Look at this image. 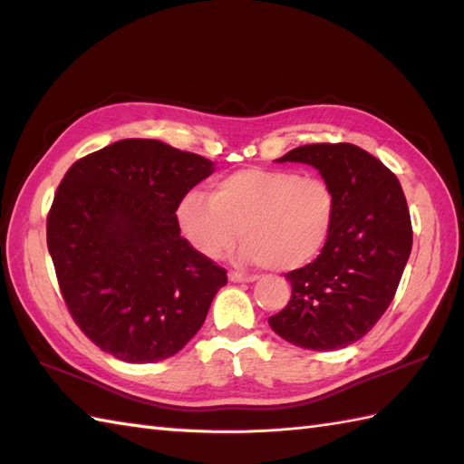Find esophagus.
Returning <instances> with one entry per match:
<instances>
[{
  "instance_id": "esophagus-1",
  "label": "esophagus",
  "mask_w": 464,
  "mask_h": 464,
  "mask_svg": "<svg viewBox=\"0 0 464 464\" xmlns=\"http://www.w3.org/2000/svg\"><path fill=\"white\" fill-rule=\"evenodd\" d=\"M230 282H254L256 276H248V274H242V272H230L228 274Z\"/></svg>"
}]
</instances>
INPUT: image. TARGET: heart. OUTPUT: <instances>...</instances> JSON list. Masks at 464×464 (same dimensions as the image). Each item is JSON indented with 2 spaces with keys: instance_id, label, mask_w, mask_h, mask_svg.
<instances>
[{
  "instance_id": "obj_1",
  "label": "heart",
  "mask_w": 464,
  "mask_h": 464,
  "mask_svg": "<svg viewBox=\"0 0 464 464\" xmlns=\"http://www.w3.org/2000/svg\"><path fill=\"white\" fill-rule=\"evenodd\" d=\"M334 212L336 196L324 178L290 168H246L216 179L210 198L188 192L178 222L206 258H222L240 234V260L296 270L323 252Z\"/></svg>"
}]
</instances>
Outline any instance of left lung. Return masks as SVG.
I'll use <instances>...</instances> for the list:
<instances>
[{
  "label": "left lung",
  "mask_w": 464,
  "mask_h": 464,
  "mask_svg": "<svg viewBox=\"0 0 464 464\" xmlns=\"http://www.w3.org/2000/svg\"><path fill=\"white\" fill-rule=\"evenodd\" d=\"M276 162L314 166L333 186L336 212L318 258L286 274L290 302L268 324L308 351L344 348L391 306L411 256L412 224L401 182L354 144H306Z\"/></svg>",
  "instance_id": "1"
}]
</instances>
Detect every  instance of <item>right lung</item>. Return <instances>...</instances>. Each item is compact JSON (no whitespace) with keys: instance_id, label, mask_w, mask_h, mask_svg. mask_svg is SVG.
Segmentation results:
<instances>
[{"instance_id":"add662e5","label":"right lung","mask_w":464,"mask_h":464,"mask_svg":"<svg viewBox=\"0 0 464 464\" xmlns=\"http://www.w3.org/2000/svg\"><path fill=\"white\" fill-rule=\"evenodd\" d=\"M214 172L158 140H120L65 172L47 214V250L65 306L124 362L182 351L228 278L179 236L176 210Z\"/></svg>"}]
</instances>
